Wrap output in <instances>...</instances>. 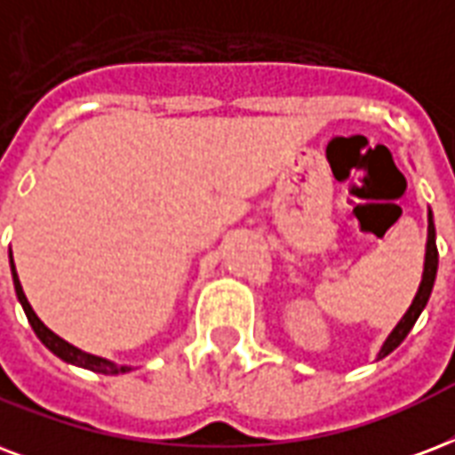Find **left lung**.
Segmentation results:
<instances>
[{"mask_svg":"<svg viewBox=\"0 0 455 455\" xmlns=\"http://www.w3.org/2000/svg\"><path fill=\"white\" fill-rule=\"evenodd\" d=\"M436 267H439V252H436V231H435V220H432V210L427 212V248H425V269H422V282L418 286V293L412 298L411 307L405 310V315L398 320V324L391 329V334L387 336V341L381 343L379 353H377V360L387 358L391 351H396L398 346L403 343V339L408 336L415 322L425 310L429 296H432V289H435L436 279Z\"/></svg>","mask_w":455,"mask_h":455,"instance_id":"1","label":"left lung"}]
</instances>
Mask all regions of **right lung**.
Listing matches in <instances>:
<instances>
[{
  "label": "right lung",
  "mask_w": 455,
  "mask_h": 455,
  "mask_svg": "<svg viewBox=\"0 0 455 455\" xmlns=\"http://www.w3.org/2000/svg\"><path fill=\"white\" fill-rule=\"evenodd\" d=\"M9 262H12V276H13V289H16V296H19V303L23 305V312H26L28 322H30V327L33 331L37 334V339L50 348L57 358H61L64 363H71V365H78V367H85V370H92V372H100V374H124V372H131L133 367L131 365H116L112 360L107 358H100V355H92V353H85L81 348H76L71 346L68 341H64L61 336H57L52 329L44 327V322L35 315V310L30 307L28 303L26 293H23V286L19 282V274H16V265H13V258L12 252H9Z\"/></svg>",
  "instance_id": "right-lung-1"
}]
</instances>
